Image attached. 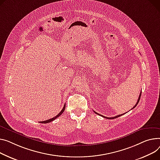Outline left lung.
<instances>
[{
  "label": "left lung",
  "instance_id": "left-lung-1",
  "mask_svg": "<svg viewBox=\"0 0 160 160\" xmlns=\"http://www.w3.org/2000/svg\"><path fill=\"white\" fill-rule=\"evenodd\" d=\"M141 94H142V91H141V92H140V96H139V98H138V101H137V103L135 104V105L133 107V108H132V109H134V108H136V105H138V102H139V101H140V97H141ZM96 114H98V115H100V116H102V117H103V118H107V119H114V118H118V117H120V116H122L123 114H119V115H118V116H114V117H111V118H109V117H105V116H103V115H101V114H98V113H97V112H95V111H94Z\"/></svg>",
  "mask_w": 160,
  "mask_h": 160
}]
</instances>
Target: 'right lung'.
<instances>
[{
	"instance_id": "obj_1",
	"label": "right lung",
	"mask_w": 160,
	"mask_h": 160,
	"mask_svg": "<svg viewBox=\"0 0 160 160\" xmlns=\"http://www.w3.org/2000/svg\"><path fill=\"white\" fill-rule=\"evenodd\" d=\"M65 108H66V104H64V105H63V109H62V110L56 116H55V117H53L52 118H51V119H49V120H46V121H43V122H39L40 123H49V122H52V121H53V120H55V119H57L58 117H59L62 113H63V112L65 111Z\"/></svg>"
}]
</instances>
